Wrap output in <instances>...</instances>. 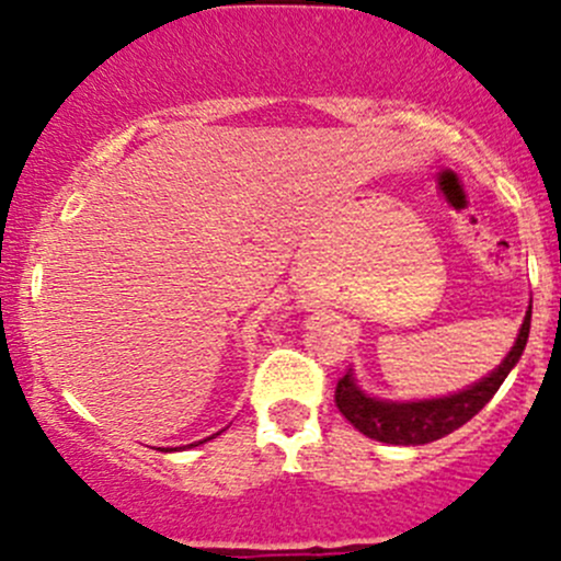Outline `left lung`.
<instances>
[{
	"label": "left lung",
	"mask_w": 561,
	"mask_h": 561,
	"mask_svg": "<svg viewBox=\"0 0 561 561\" xmlns=\"http://www.w3.org/2000/svg\"><path fill=\"white\" fill-rule=\"evenodd\" d=\"M531 304L518 328L516 344L505 355L500 366L489 377L478 380L474 386L458 390V393L439 396V399H417V401H390L369 396L355 382L353 369L336 382V407L360 434L388 445H426L434 439L448 437L450 432L461 428L472 421L480 410L491 401V396L500 390L505 377L522 358L526 339H529Z\"/></svg>",
	"instance_id": "1"
}]
</instances>
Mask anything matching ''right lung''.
Masks as SVG:
<instances>
[{"label":"right lung","instance_id":"right-lung-1","mask_svg":"<svg viewBox=\"0 0 561 561\" xmlns=\"http://www.w3.org/2000/svg\"><path fill=\"white\" fill-rule=\"evenodd\" d=\"M208 439H214V437H208ZM203 443H206V439H203ZM203 443H195V445H203ZM195 445H192V448H195Z\"/></svg>","mask_w":561,"mask_h":561}]
</instances>
